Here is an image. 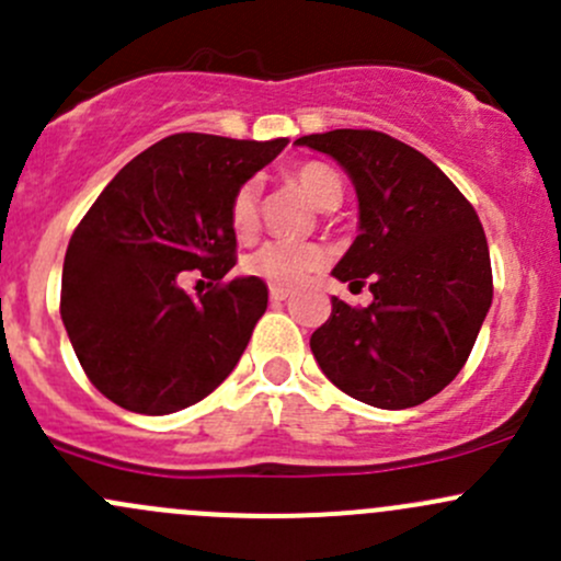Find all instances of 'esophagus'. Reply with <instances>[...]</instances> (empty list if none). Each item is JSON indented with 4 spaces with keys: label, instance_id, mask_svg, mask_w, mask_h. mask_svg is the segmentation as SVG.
<instances>
[{
    "label": "esophagus",
    "instance_id": "obj_1",
    "mask_svg": "<svg viewBox=\"0 0 561 561\" xmlns=\"http://www.w3.org/2000/svg\"><path fill=\"white\" fill-rule=\"evenodd\" d=\"M271 301L274 304H279V301H287V298H290V290H285V287H271Z\"/></svg>",
    "mask_w": 561,
    "mask_h": 561
}]
</instances>
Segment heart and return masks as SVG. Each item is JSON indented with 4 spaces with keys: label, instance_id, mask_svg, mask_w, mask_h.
Returning a JSON list of instances; mask_svg holds the SVG:
<instances>
[{
    "label": "heart",
    "instance_id": "obj_1",
    "mask_svg": "<svg viewBox=\"0 0 561 561\" xmlns=\"http://www.w3.org/2000/svg\"><path fill=\"white\" fill-rule=\"evenodd\" d=\"M298 190L309 197L314 208L320 211H333L339 208L344 197V184L333 168L322 162H304L290 173ZM230 228L236 239L252 241L257 236L260 217H257V184L247 181L233 192L230 201ZM325 265V252L317 244H293V241H268L244 260L247 274L268 282L274 287H296L307 279L309 274L320 271Z\"/></svg>",
    "mask_w": 561,
    "mask_h": 561
}]
</instances>
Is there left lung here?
<instances>
[{
    "mask_svg": "<svg viewBox=\"0 0 561 561\" xmlns=\"http://www.w3.org/2000/svg\"><path fill=\"white\" fill-rule=\"evenodd\" d=\"M296 146L333 157L358 195V236L333 276L366 309L331 298L309 339L322 375L380 410L437 396L467 364L489 314L491 257L472 203L428 157L375 129L304 135Z\"/></svg>",
    "mask_w": 561,
    "mask_h": 561,
    "instance_id": "left-lung-1",
    "label": "left lung"
}]
</instances>
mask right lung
<instances>
[{
    "label": "right lung",
    "mask_w": 561,
    "mask_h": 561,
    "mask_svg": "<svg viewBox=\"0 0 561 561\" xmlns=\"http://www.w3.org/2000/svg\"><path fill=\"white\" fill-rule=\"evenodd\" d=\"M287 138L179 133L113 175L72 233L61 271V322L92 386L140 415L206 399L239 364L268 307L257 276L236 265L230 201ZM197 267L215 287L186 297Z\"/></svg>",
    "instance_id": "add662e5"
}]
</instances>
